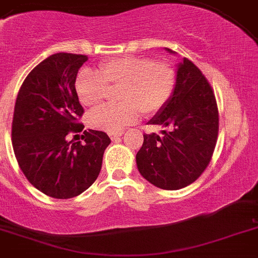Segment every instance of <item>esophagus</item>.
I'll use <instances>...</instances> for the list:
<instances>
[{
  "instance_id": "34e87169",
  "label": "esophagus",
  "mask_w": 258,
  "mask_h": 258,
  "mask_svg": "<svg viewBox=\"0 0 258 258\" xmlns=\"http://www.w3.org/2000/svg\"><path fill=\"white\" fill-rule=\"evenodd\" d=\"M109 136L111 138V141H116V139H119L122 136V132H119V133H110Z\"/></svg>"
}]
</instances>
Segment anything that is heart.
I'll use <instances>...</instances> for the list:
<instances>
[{"label":"heart","mask_w":258,"mask_h":258,"mask_svg":"<svg viewBox=\"0 0 258 258\" xmlns=\"http://www.w3.org/2000/svg\"><path fill=\"white\" fill-rule=\"evenodd\" d=\"M177 83L176 70L168 63L149 57H120L105 60L97 72L82 71L75 82L81 104L95 109L104 102L109 88H119L121 104L91 112L88 122L97 131L119 133L146 116L161 111L170 101Z\"/></svg>","instance_id":"b5f03b06"}]
</instances>
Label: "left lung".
Masks as SVG:
<instances>
[{"mask_svg":"<svg viewBox=\"0 0 258 258\" xmlns=\"http://www.w3.org/2000/svg\"><path fill=\"white\" fill-rule=\"evenodd\" d=\"M148 122L166 129L162 136H143L136 157L141 175L163 190H178L198 180L217 144L219 114L212 86L190 59L177 66L172 97Z\"/></svg>","mask_w":258,"mask_h":258,"instance_id":"8db88e82","label":"left lung"}]
</instances>
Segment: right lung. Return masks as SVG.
I'll return each mask as SVG.
<instances>
[{
  "instance_id": "add662e5",
  "label": "right lung",
  "mask_w": 258,
  "mask_h": 258,
  "mask_svg": "<svg viewBox=\"0 0 258 258\" xmlns=\"http://www.w3.org/2000/svg\"><path fill=\"white\" fill-rule=\"evenodd\" d=\"M87 55L53 54L39 63L21 85L12 119L15 157L29 182L54 199H71L96 181L106 147L104 132H83L82 141L68 142L80 133L83 107L75 82Z\"/></svg>"
}]
</instances>
